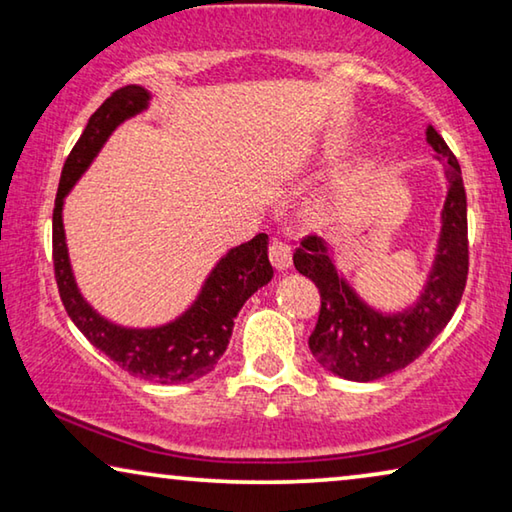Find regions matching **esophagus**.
Listing matches in <instances>:
<instances>
[{"label":"esophagus","instance_id":"esophagus-1","mask_svg":"<svg viewBox=\"0 0 512 512\" xmlns=\"http://www.w3.org/2000/svg\"><path fill=\"white\" fill-rule=\"evenodd\" d=\"M267 251H270V261L274 267H277V270H288L290 263H293V251H290L286 242L274 238Z\"/></svg>","mask_w":512,"mask_h":512}]
</instances>
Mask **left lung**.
Returning a JSON list of instances; mask_svg holds the SVG:
<instances>
[{"label":"left lung","instance_id":"1","mask_svg":"<svg viewBox=\"0 0 512 512\" xmlns=\"http://www.w3.org/2000/svg\"><path fill=\"white\" fill-rule=\"evenodd\" d=\"M426 139L439 160L446 162L448 194L435 263L414 306L400 313H382L368 306L336 272L327 242L318 235L304 238L293 254L297 272L320 290V316L309 336V348L320 366L345 380L373 382L419 359L453 318L465 293L469 242L462 171L458 157L432 125Z\"/></svg>","mask_w":512,"mask_h":512}]
</instances>
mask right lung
I'll return each mask as SVG.
<instances>
[{"label": "right lung", "mask_w": 512, "mask_h": 512, "mask_svg": "<svg viewBox=\"0 0 512 512\" xmlns=\"http://www.w3.org/2000/svg\"><path fill=\"white\" fill-rule=\"evenodd\" d=\"M148 100H151V93L137 84L114 91L91 114L82 137L70 151L64 171H61L52 212L54 277H57L61 302H64L70 320L100 352H105L123 371L137 375L141 380L180 384L199 380L217 366L219 357L224 355L226 345L231 341L233 320L242 304L272 279L274 270L267 258V235L258 233L245 245L233 247L212 267L194 304L183 316L167 325L146 329L114 325L84 300L68 258L64 217H61L64 199L89 169L93 157L100 153L109 135L125 119L144 112Z\"/></svg>", "instance_id": "obj_1"}]
</instances>
